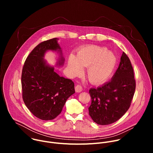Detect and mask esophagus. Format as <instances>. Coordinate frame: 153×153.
Returning a JSON list of instances; mask_svg holds the SVG:
<instances>
[{
  "label": "esophagus",
  "mask_w": 153,
  "mask_h": 153,
  "mask_svg": "<svg viewBox=\"0 0 153 153\" xmlns=\"http://www.w3.org/2000/svg\"><path fill=\"white\" fill-rule=\"evenodd\" d=\"M83 90V88L81 85H77L76 87H75V91L76 93H80L82 92Z\"/></svg>",
  "instance_id": "obj_1"
}]
</instances>
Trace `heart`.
Masks as SVG:
<instances>
[{
  "label": "heart",
  "mask_w": 153,
  "mask_h": 153,
  "mask_svg": "<svg viewBox=\"0 0 153 153\" xmlns=\"http://www.w3.org/2000/svg\"><path fill=\"white\" fill-rule=\"evenodd\" d=\"M116 64L113 53L97 45L82 48L76 56L71 54L68 60L69 70L74 76L80 74L82 67L87 68V77L95 85L105 82L112 74Z\"/></svg>",
  "instance_id": "heart-1"
}]
</instances>
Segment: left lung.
<instances>
[{"mask_svg":"<svg viewBox=\"0 0 153 153\" xmlns=\"http://www.w3.org/2000/svg\"><path fill=\"white\" fill-rule=\"evenodd\" d=\"M134 77L130 60L123 52L119 67L111 80L89 91L91 97L89 114L94 122L100 125H110L125 114L134 94Z\"/></svg>","mask_w":153,"mask_h":153,"instance_id":"left-lung-1","label":"left lung"}]
</instances>
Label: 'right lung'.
<instances>
[{
    "label": "right lung",
    "instance_id": "1",
    "mask_svg": "<svg viewBox=\"0 0 153 153\" xmlns=\"http://www.w3.org/2000/svg\"><path fill=\"white\" fill-rule=\"evenodd\" d=\"M58 40L54 38L36 47L27 57L22 73L24 102L31 113L41 120L55 119L75 93L74 82L60 77L54 70V67H62L65 63ZM50 51L59 54L54 66L45 59V54Z\"/></svg>",
    "mask_w": 153,
    "mask_h": 153
}]
</instances>
